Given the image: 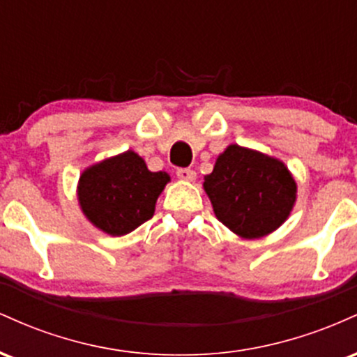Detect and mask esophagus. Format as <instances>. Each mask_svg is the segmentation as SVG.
I'll return each mask as SVG.
<instances>
[{
  "instance_id": "1",
  "label": "esophagus",
  "mask_w": 357,
  "mask_h": 357,
  "mask_svg": "<svg viewBox=\"0 0 357 357\" xmlns=\"http://www.w3.org/2000/svg\"><path fill=\"white\" fill-rule=\"evenodd\" d=\"M176 174H178V178L183 179V181H192V179L196 178V171L191 169V167H181V169L176 171Z\"/></svg>"
}]
</instances>
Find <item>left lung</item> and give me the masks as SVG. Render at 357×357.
I'll return each instance as SVG.
<instances>
[{
	"mask_svg": "<svg viewBox=\"0 0 357 357\" xmlns=\"http://www.w3.org/2000/svg\"><path fill=\"white\" fill-rule=\"evenodd\" d=\"M204 191L225 227L243 238H260L287 220L297 186L284 162L231 144L204 178Z\"/></svg>",
	"mask_w": 357,
	"mask_h": 357,
	"instance_id": "left-lung-1",
	"label": "left lung"
}]
</instances>
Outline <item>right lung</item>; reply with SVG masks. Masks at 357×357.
<instances>
[{"label": "right lung", "mask_w": 357, "mask_h": 357, "mask_svg": "<svg viewBox=\"0 0 357 357\" xmlns=\"http://www.w3.org/2000/svg\"><path fill=\"white\" fill-rule=\"evenodd\" d=\"M169 176L151 173L132 151L105 159L80 176L79 202L85 216L112 236H122L153 218L155 199Z\"/></svg>", "instance_id": "1"}]
</instances>
